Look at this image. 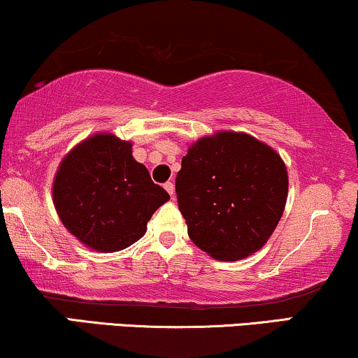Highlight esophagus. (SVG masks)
I'll list each match as a JSON object with an SVG mask.
<instances>
[{
  "mask_svg": "<svg viewBox=\"0 0 358 358\" xmlns=\"http://www.w3.org/2000/svg\"><path fill=\"white\" fill-rule=\"evenodd\" d=\"M164 189L167 192H169L171 197H174V182H171V180H167V182L164 184Z\"/></svg>",
  "mask_w": 358,
  "mask_h": 358,
  "instance_id": "34e87169",
  "label": "esophagus"
}]
</instances>
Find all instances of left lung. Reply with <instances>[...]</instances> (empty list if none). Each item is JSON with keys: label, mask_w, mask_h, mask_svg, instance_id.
<instances>
[{"label": "left lung", "mask_w": 358, "mask_h": 358, "mask_svg": "<svg viewBox=\"0 0 358 358\" xmlns=\"http://www.w3.org/2000/svg\"><path fill=\"white\" fill-rule=\"evenodd\" d=\"M287 191L282 157L245 132L220 131L196 141L176 178L189 237L217 260L257 252L284 214Z\"/></svg>", "instance_id": "obj_1"}]
</instances>
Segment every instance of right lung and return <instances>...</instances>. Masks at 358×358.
Returning <instances> with one entry per match:
<instances>
[{"label": "right lung", "instance_id": "obj_1", "mask_svg": "<svg viewBox=\"0 0 358 358\" xmlns=\"http://www.w3.org/2000/svg\"><path fill=\"white\" fill-rule=\"evenodd\" d=\"M131 148L109 132L94 134L66 154L55 176L52 201L61 222L98 252L139 241L152 214L169 201Z\"/></svg>", "mask_w": 358, "mask_h": 358}]
</instances>
